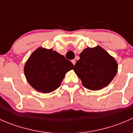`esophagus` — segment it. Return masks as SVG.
Here are the masks:
<instances>
[{"label": "esophagus", "instance_id": "34e87169", "mask_svg": "<svg viewBox=\"0 0 133 133\" xmlns=\"http://www.w3.org/2000/svg\"><path fill=\"white\" fill-rule=\"evenodd\" d=\"M71 62L73 63V65H75V64H76V60H71Z\"/></svg>", "mask_w": 133, "mask_h": 133}]
</instances>
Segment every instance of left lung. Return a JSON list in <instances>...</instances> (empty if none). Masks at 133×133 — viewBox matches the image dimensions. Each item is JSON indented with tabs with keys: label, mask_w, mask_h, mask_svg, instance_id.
<instances>
[{
	"label": "left lung",
	"mask_w": 133,
	"mask_h": 133,
	"mask_svg": "<svg viewBox=\"0 0 133 133\" xmlns=\"http://www.w3.org/2000/svg\"><path fill=\"white\" fill-rule=\"evenodd\" d=\"M74 71L85 88L97 91L112 81L117 73L118 63L105 49L97 45L84 49L75 64Z\"/></svg>",
	"instance_id": "left-lung-1"
}]
</instances>
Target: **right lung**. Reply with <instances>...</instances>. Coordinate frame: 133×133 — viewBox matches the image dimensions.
I'll return each mask as SVG.
<instances>
[{
  "label": "right lung",
  "mask_w": 133,
  "mask_h": 133,
  "mask_svg": "<svg viewBox=\"0 0 133 133\" xmlns=\"http://www.w3.org/2000/svg\"><path fill=\"white\" fill-rule=\"evenodd\" d=\"M73 68V64L58 52L40 47L28 59L24 71L32 88L49 93L60 87L65 73Z\"/></svg>",
  "instance_id": "1"
}]
</instances>
